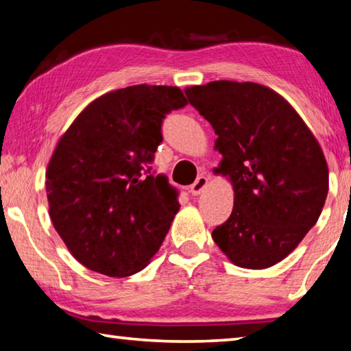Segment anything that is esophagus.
Segmentation results:
<instances>
[{
    "mask_svg": "<svg viewBox=\"0 0 351 351\" xmlns=\"http://www.w3.org/2000/svg\"><path fill=\"white\" fill-rule=\"evenodd\" d=\"M207 186V176H198L197 181H195L192 186H190V193L193 195V197H198V195L203 192L204 187Z\"/></svg>",
    "mask_w": 351,
    "mask_h": 351,
    "instance_id": "esophagus-1",
    "label": "esophagus"
}]
</instances>
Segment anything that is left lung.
Instances as JSON below:
<instances>
[{
	"mask_svg": "<svg viewBox=\"0 0 351 351\" xmlns=\"http://www.w3.org/2000/svg\"><path fill=\"white\" fill-rule=\"evenodd\" d=\"M186 96L215 130L217 171L234 184L232 213L212 239L240 268H269L322 212L328 167L319 142L287 100L258 83L218 80Z\"/></svg>",
	"mask_w": 351,
	"mask_h": 351,
	"instance_id": "8db88e82",
	"label": "left lung"
}]
</instances>
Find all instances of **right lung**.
Returning <instances> with one entry per match:
<instances>
[{"label": "right lung", "instance_id": "right-lung-1", "mask_svg": "<svg viewBox=\"0 0 351 351\" xmlns=\"http://www.w3.org/2000/svg\"><path fill=\"white\" fill-rule=\"evenodd\" d=\"M186 105L178 86L122 88L88 105L58 141L46 170L49 215L88 269L132 276L162 245L180 192L150 164L165 116Z\"/></svg>", "mask_w": 351, "mask_h": 351}]
</instances>
